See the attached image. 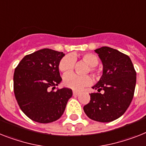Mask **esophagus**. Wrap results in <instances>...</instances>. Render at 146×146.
Masks as SVG:
<instances>
[{
  "label": "esophagus",
  "mask_w": 146,
  "mask_h": 146,
  "mask_svg": "<svg viewBox=\"0 0 146 146\" xmlns=\"http://www.w3.org/2000/svg\"><path fill=\"white\" fill-rule=\"evenodd\" d=\"M79 93H80V92H78V91L73 90V95H74V96H78V95H79Z\"/></svg>",
  "instance_id": "34e87169"
}]
</instances>
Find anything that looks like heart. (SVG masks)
<instances>
[{
	"label": "heart",
	"instance_id": "heart-1",
	"mask_svg": "<svg viewBox=\"0 0 146 146\" xmlns=\"http://www.w3.org/2000/svg\"><path fill=\"white\" fill-rule=\"evenodd\" d=\"M76 56L74 55H66L59 63V69L63 73H68L73 70L75 62ZM81 59L90 66V72L94 77H98V72L95 66L98 63V59L93 54H84L81 55ZM92 83V79L89 75L80 76L74 73H68L63 78V84L72 90H79L85 86L90 85Z\"/></svg>",
	"mask_w": 146,
	"mask_h": 146
}]
</instances>
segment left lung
Segmentation results:
<instances>
[{
    "mask_svg": "<svg viewBox=\"0 0 146 146\" xmlns=\"http://www.w3.org/2000/svg\"><path fill=\"white\" fill-rule=\"evenodd\" d=\"M103 65V74L92 86L90 102L84 107L88 117L100 122H110L125 113L135 90L137 73L127 55L109 47L95 50ZM104 90L103 94L100 93Z\"/></svg>",
    "mask_w": 146,
    "mask_h": 146,
    "instance_id": "left-lung-1",
    "label": "left lung"
}]
</instances>
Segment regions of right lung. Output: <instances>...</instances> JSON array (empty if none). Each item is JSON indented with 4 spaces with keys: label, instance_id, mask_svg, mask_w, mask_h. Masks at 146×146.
<instances>
[{
    "label": "right lung",
    "instance_id": "obj_1",
    "mask_svg": "<svg viewBox=\"0 0 146 146\" xmlns=\"http://www.w3.org/2000/svg\"><path fill=\"white\" fill-rule=\"evenodd\" d=\"M64 56L63 52L41 49L26 55L15 68V98L23 113L33 121L49 123L64 113L72 90L62 88L54 91L62 81L59 63Z\"/></svg>",
    "mask_w": 146,
    "mask_h": 146
}]
</instances>
